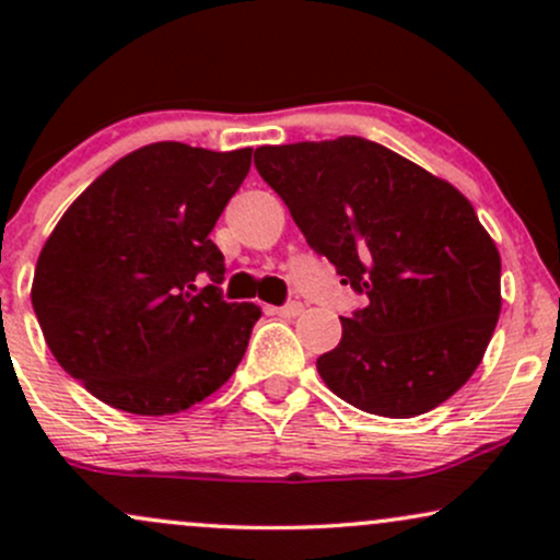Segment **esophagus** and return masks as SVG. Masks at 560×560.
<instances>
[{"label":"esophagus","instance_id":"1","mask_svg":"<svg viewBox=\"0 0 560 560\" xmlns=\"http://www.w3.org/2000/svg\"><path fill=\"white\" fill-rule=\"evenodd\" d=\"M271 313L281 318H298L302 313V302H287V305H281V307H271Z\"/></svg>","mask_w":560,"mask_h":560}]
</instances>
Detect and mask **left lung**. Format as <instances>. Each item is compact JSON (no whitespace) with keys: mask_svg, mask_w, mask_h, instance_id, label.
I'll return each instance as SVG.
<instances>
[{"mask_svg":"<svg viewBox=\"0 0 560 560\" xmlns=\"http://www.w3.org/2000/svg\"><path fill=\"white\" fill-rule=\"evenodd\" d=\"M255 168L313 253L369 300L316 361L326 387L387 419L464 387L500 316V253L471 202L361 137L258 147Z\"/></svg>","mask_w":560,"mask_h":560,"instance_id":"8db88e82","label":"left lung"}]
</instances>
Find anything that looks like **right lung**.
Wrapping results in <instances>:
<instances>
[{
	"label": "right lung",
	"mask_w": 560,
	"mask_h": 560,
	"mask_svg": "<svg viewBox=\"0 0 560 560\" xmlns=\"http://www.w3.org/2000/svg\"><path fill=\"white\" fill-rule=\"evenodd\" d=\"M253 150L158 141L110 165L38 255L31 302L57 363L113 408L168 416L229 382L260 318L221 294L210 240Z\"/></svg>",
	"instance_id": "add662e5"
}]
</instances>
